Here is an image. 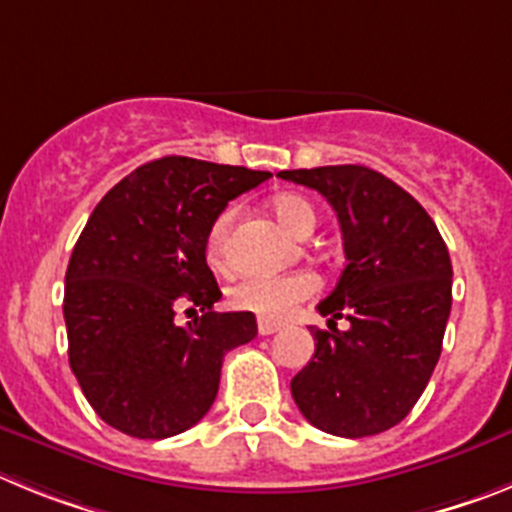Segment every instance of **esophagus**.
Returning <instances> with one entry per match:
<instances>
[{
	"label": "esophagus",
	"mask_w": 512,
	"mask_h": 512,
	"mask_svg": "<svg viewBox=\"0 0 512 512\" xmlns=\"http://www.w3.org/2000/svg\"><path fill=\"white\" fill-rule=\"evenodd\" d=\"M257 331H260L262 336H270L275 334V331H280V324H275V321H257Z\"/></svg>",
	"instance_id": "obj_1"
}]
</instances>
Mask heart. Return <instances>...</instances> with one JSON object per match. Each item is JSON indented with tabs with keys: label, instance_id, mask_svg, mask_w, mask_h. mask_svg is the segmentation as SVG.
I'll list each match as a JSON object with an SVG mask.
<instances>
[{
	"label": "heart",
	"instance_id": "b5f03b06",
	"mask_svg": "<svg viewBox=\"0 0 512 512\" xmlns=\"http://www.w3.org/2000/svg\"><path fill=\"white\" fill-rule=\"evenodd\" d=\"M273 211L278 216V222L296 237H308L316 227V211L303 196H296V193L275 196ZM234 219H237V209L229 206L211 222L209 234H206V257L219 270L229 265V234H232ZM316 288H319V280H316V275L306 273V270L273 275V278L250 275V278H242L229 288V303L237 311L252 313L262 321H280L298 303L311 298Z\"/></svg>",
	"mask_w": 512,
	"mask_h": 512
}]
</instances>
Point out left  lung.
I'll return each instance as SVG.
<instances>
[{"label":"left lung","mask_w":512,"mask_h":512,"mask_svg":"<svg viewBox=\"0 0 512 512\" xmlns=\"http://www.w3.org/2000/svg\"><path fill=\"white\" fill-rule=\"evenodd\" d=\"M319 191L339 216L347 267L319 303L329 329H311L316 352L290 380L308 423L344 439L403 421L441 354L451 311V260L434 219L411 193L365 165L283 170ZM347 318L350 329H335Z\"/></svg>","instance_id":"1"}]
</instances>
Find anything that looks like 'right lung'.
<instances>
[{
	"instance_id": "add662e5",
	"label": "right lung",
	"mask_w": 512,
	"mask_h": 512,
	"mask_svg": "<svg viewBox=\"0 0 512 512\" xmlns=\"http://www.w3.org/2000/svg\"><path fill=\"white\" fill-rule=\"evenodd\" d=\"M267 170L168 158L140 165L91 211L66 270L68 362L99 418L135 439L196 426L224 354L255 339L252 313H216L211 222ZM181 305L202 316L175 324Z\"/></svg>"
}]
</instances>
